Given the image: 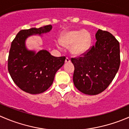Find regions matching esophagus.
<instances>
[{
  "label": "esophagus",
  "instance_id": "34e87169",
  "mask_svg": "<svg viewBox=\"0 0 129 129\" xmlns=\"http://www.w3.org/2000/svg\"><path fill=\"white\" fill-rule=\"evenodd\" d=\"M66 63H69V62H71V60L69 59V58H68V57H67V58H66Z\"/></svg>",
  "mask_w": 129,
  "mask_h": 129
}]
</instances>
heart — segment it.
<instances>
[{
	"label": "heart",
	"instance_id": "1",
	"mask_svg": "<svg viewBox=\"0 0 129 129\" xmlns=\"http://www.w3.org/2000/svg\"><path fill=\"white\" fill-rule=\"evenodd\" d=\"M59 42L61 45L70 47L71 53L75 55H80L86 52L91 44L89 32L83 29L70 30L60 35ZM58 46V44H57Z\"/></svg>",
	"mask_w": 129,
	"mask_h": 129
}]
</instances>
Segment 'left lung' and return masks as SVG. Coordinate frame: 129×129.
I'll return each instance as SVG.
<instances>
[{
	"mask_svg": "<svg viewBox=\"0 0 129 129\" xmlns=\"http://www.w3.org/2000/svg\"><path fill=\"white\" fill-rule=\"evenodd\" d=\"M97 41L84 56L72 58L74 66L73 81L79 91L97 95L107 88L120 66V45L112 34L99 29Z\"/></svg>",
	"mask_w": 129,
	"mask_h": 129,
	"instance_id": "left-lung-1",
	"label": "left lung"
}]
</instances>
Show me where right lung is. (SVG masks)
<instances>
[{"mask_svg": "<svg viewBox=\"0 0 129 129\" xmlns=\"http://www.w3.org/2000/svg\"><path fill=\"white\" fill-rule=\"evenodd\" d=\"M51 25L22 30L11 44L8 71L13 81L24 92L38 94L52 84L57 71L64 64L66 57L52 56L47 50L38 52L27 49L25 40L33 35L41 36L52 30Z\"/></svg>", "mask_w": 129, "mask_h": 129, "instance_id": "1", "label": "right lung"}]
</instances>
